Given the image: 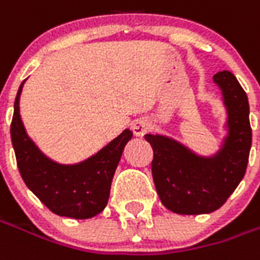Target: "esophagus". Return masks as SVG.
<instances>
[{
	"label": "esophagus",
	"mask_w": 260,
	"mask_h": 260,
	"mask_svg": "<svg viewBox=\"0 0 260 260\" xmlns=\"http://www.w3.org/2000/svg\"><path fill=\"white\" fill-rule=\"evenodd\" d=\"M149 129H150V124H149L148 119H145V118H139V119L134 121V124H132L134 135L139 136V138H142L145 134H148Z\"/></svg>",
	"instance_id": "obj_1"
}]
</instances>
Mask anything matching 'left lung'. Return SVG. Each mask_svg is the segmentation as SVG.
Segmentation results:
<instances>
[{"instance_id":"left-lung-1","label":"left lung","mask_w":260,"mask_h":260,"mask_svg":"<svg viewBox=\"0 0 260 260\" xmlns=\"http://www.w3.org/2000/svg\"><path fill=\"white\" fill-rule=\"evenodd\" d=\"M228 114V135L215 155L199 156L163 135H145L153 149L152 176L163 206L176 214L199 215L218 210L244 179L252 129L249 103L237 77L228 72L214 76Z\"/></svg>"}]
</instances>
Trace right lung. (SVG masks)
Returning a JSON list of instances; mask_svg holds the SVG:
<instances>
[{
  "label": "right lung",
  "mask_w": 260,
  "mask_h": 260,
  "mask_svg": "<svg viewBox=\"0 0 260 260\" xmlns=\"http://www.w3.org/2000/svg\"><path fill=\"white\" fill-rule=\"evenodd\" d=\"M19 86L11 122L16 165L28 188L49 210L61 217L87 219L103 211L110 199L114 173L132 138L125 129L95 155L77 165H59L42 153L25 131L19 115Z\"/></svg>",
  "instance_id": "right-lung-1"
}]
</instances>
